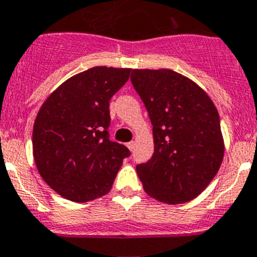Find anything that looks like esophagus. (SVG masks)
<instances>
[{"label":"esophagus","instance_id":"34e87169","mask_svg":"<svg viewBox=\"0 0 257 257\" xmlns=\"http://www.w3.org/2000/svg\"><path fill=\"white\" fill-rule=\"evenodd\" d=\"M126 147L129 148V151H133V149H134V142H129V143H126Z\"/></svg>","mask_w":257,"mask_h":257}]
</instances>
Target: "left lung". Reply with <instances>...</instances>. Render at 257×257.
Masks as SVG:
<instances>
[{"label": "left lung", "mask_w": 257, "mask_h": 257, "mask_svg": "<svg viewBox=\"0 0 257 257\" xmlns=\"http://www.w3.org/2000/svg\"><path fill=\"white\" fill-rule=\"evenodd\" d=\"M131 80L153 125V156L137 166L144 191L164 203L188 202L222 163L217 109L197 84L173 70L136 69Z\"/></svg>", "instance_id": "1"}]
</instances>
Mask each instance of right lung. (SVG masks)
<instances>
[{
    "label": "right lung",
    "instance_id": "right-lung-1",
    "mask_svg": "<svg viewBox=\"0 0 257 257\" xmlns=\"http://www.w3.org/2000/svg\"><path fill=\"white\" fill-rule=\"evenodd\" d=\"M131 69L96 66L62 83L45 100L32 132L37 171L66 200L88 202L110 191L131 152L109 139V100Z\"/></svg>",
    "mask_w": 257,
    "mask_h": 257
}]
</instances>
